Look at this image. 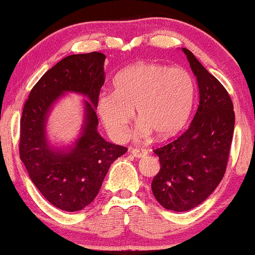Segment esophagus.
I'll return each instance as SVG.
<instances>
[{
    "instance_id": "obj_1",
    "label": "esophagus",
    "mask_w": 255,
    "mask_h": 255,
    "mask_svg": "<svg viewBox=\"0 0 255 255\" xmlns=\"http://www.w3.org/2000/svg\"><path fill=\"white\" fill-rule=\"evenodd\" d=\"M130 153L133 156H135V158H142V156H145L146 154H147V151L144 148H134L132 147L130 148Z\"/></svg>"
}]
</instances>
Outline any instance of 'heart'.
<instances>
[{
  "mask_svg": "<svg viewBox=\"0 0 255 255\" xmlns=\"http://www.w3.org/2000/svg\"><path fill=\"white\" fill-rule=\"evenodd\" d=\"M114 93H104L97 110L108 133L121 141L137 113L138 134L166 139L187 123L194 103V80L187 69L166 67L155 62H135L114 80Z\"/></svg>",
  "mask_w": 255,
  "mask_h": 255,
  "instance_id": "heart-1",
  "label": "heart"
}]
</instances>
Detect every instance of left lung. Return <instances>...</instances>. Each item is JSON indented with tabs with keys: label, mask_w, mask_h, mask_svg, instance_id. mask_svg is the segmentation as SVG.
<instances>
[{
	"label": "left lung",
	"mask_w": 255,
	"mask_h": 255,
	"mask_svg": "<svg viewBox=\"0 0 255 255\" xmlns=\"http://www.w3.org/2000/svg\"><path fill=\"white\" fill-rule=\"evenodd\" d=\"M182 51L196 76L200 103L188 130L154 149L160 170L152 181L156 201L177 212L200 205L217 188L235 131L233 103L226 89L189 50Z\"/></svg>",
	"instance_id": "obj_1"
}]
</instances>
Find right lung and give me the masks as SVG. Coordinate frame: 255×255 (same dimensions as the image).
<instances>
[{
	"instance_id": "right-lung-1",
	"label": "right lung",
	"mask_w": 255,
	"mask_h": 255,
	"mask_svg": "<svg viewBox=\"0 0 255 255\" xmlns=\"http://www.w3.org/2000/svg\"><path fill=\"white\" fill-rule=\"evenodd\" d=\"M106 55L101 52L68 55L41 76L29 94L20 118L19 156L29 176L52 205L79 211L95 200L111 163L127 147L104 140L97 131L96 108ZM80 93L84 123L71 145L58 148L47 139L50 110L61 96Z\"/></svg>"
}]
</instances>
